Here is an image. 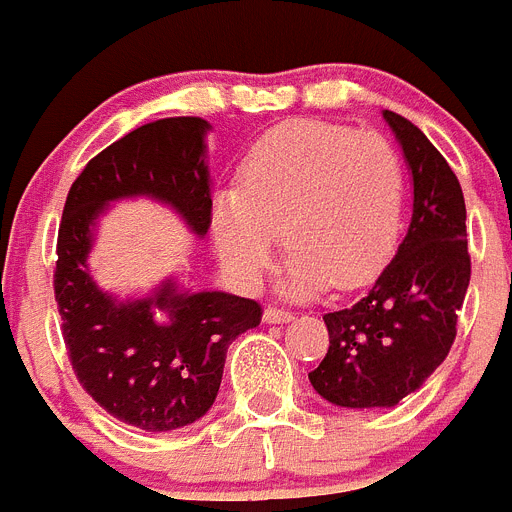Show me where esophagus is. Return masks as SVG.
Returning a JSON list of instances; mask_svg holds the SVG:
<instances>
[{
    "label": "esophagus",
    "mask_w": 512,
    "mask_h": 512,
    "mask_svg": "<svg viewBox=\"0 0 512 512\" xmlns=\"http://www.w3.org/2000/svg\"><path fill=\"white\" fill-rule=\"evenodd\" d=\"M293 319V311L288 308H280V306H267L265 308V321L267 324H283V321Z\"/></svg>",
    "instance_id": "34e87169"
}]
</instances>
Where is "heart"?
<instances>
[{"mask_svg":"<svg viewBox=\"0 0 512 512\" xmlns=\"http://www.w3.org/2000/svg\"><path fill=\"white\" fill-rule=\"evenodd\" d=\"M403 204V160L385 135L324 122L280 124L247 153L239 191L216 201V252L239 285L255 288L283 232L296 296L326 285L352 290L393 255Z\"/></svg>","mask_w":512,"mask_h":512,"instance_id":"b5f03b06","label":"heart"}]
</instances>
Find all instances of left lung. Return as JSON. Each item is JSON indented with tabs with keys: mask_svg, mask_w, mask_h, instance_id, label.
I'll return each instance as SVG.
<instances>
[{
	"mask_svg": "<svg viewBox=\"0 0 512 512\" xmlns=\"http://www.w3.org/2000/svg\"><path fill=\"white\" fill-rule=\"evenodd\" d=\"M413 176V219L365 298L324 313L329 352L308 372L342 408H390L423 385L457 339L472 275L467 209L454 170L416 124L382 112Z\"/></svg>",
	"mask_w": 512,
	"mask_h": 512,
	"instance_id": "left-lung-1",
	"label": "left lung"
}]
</instances>
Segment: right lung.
<instances>
[{"label":"right lung","mask_w":512,"mask_h":512,"mask_svg":"<svg viewBox=\"0 0 512 512\" xmlns=\"http://www.w3.org/2000/svg\"><path fill=\"white\" fill-rule=\"evenodd\" d=\"M206 130L201 117H168L112 142L73 181L58 227L53 290L73 372L109 416L142 431L199 421L219 393L229 344L262 319L252 298L178 293L173 283L119 303L86 270L94 219L114 199L153 196L196 234L209 232Z\"/></svg>","instance_id":"1"}]
</instances>
